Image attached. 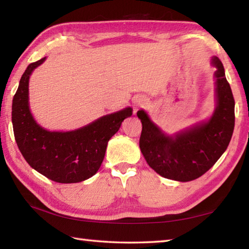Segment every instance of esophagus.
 I'll use <instances>...</instances> for the list:
<instances>
[{"label":"esophagus","instance_id":"obj_1","mask_svg":"<svg viewBox=\"0 0 249 249\" xmlns=\"http://www.w3.org/2000/svg\"><path fill=\"white\" fill-rule=\"evenodd\" d=\"M145 103V100L144 98H142V96H137V98H135L133 101V107H134V113L137 112V109L142 107V105Z\"/></svg>","mask_w":249,"mask_h":249}]
</instances>
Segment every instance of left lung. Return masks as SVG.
I'll list each match as a JSON object with an SVG mask.
<instances>
[{
  "mask_svg": "<svg viewBox=\"0 0 249 249\" xmlns=\"http://www.w3.org/2000/svg\"><path fill=\"white\" fill-rule=\"evenodd\" d=\"M216 71V107L209 121L169 136L154 124L144 109L137 112L142 129L140 147L147 163L163 178L187 182L204 175L229 146L235 125V101L223 64L212 58Z\"/></svg>",
  "mask_w": 249,
  "mask_h": 249,
  "instance_id": "obj_1",
  "label": "left lung"
}]
</instances>
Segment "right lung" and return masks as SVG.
<instances>
[{
    "label": "right lung",
    "instance_id": "1",
    "mask_svg": "<svg viewBox=\"0 0 249 249\" xmlns=\"http://www.w3.org/2000/svg\"><path fill=\"white\" fill-rule=\"evenodd\" d=\"M46 58L33 62L20 78L12 104V123L18 149L28 165L59 183L81 182L94 176L102 163L108 141L122 122L132 116V107L100 117L70 132H50L41 127L29 109L28 82L34 69Z\"/></svg>",
    "mask_w": 249,
    "mask_h": 249
}]
</instances>
